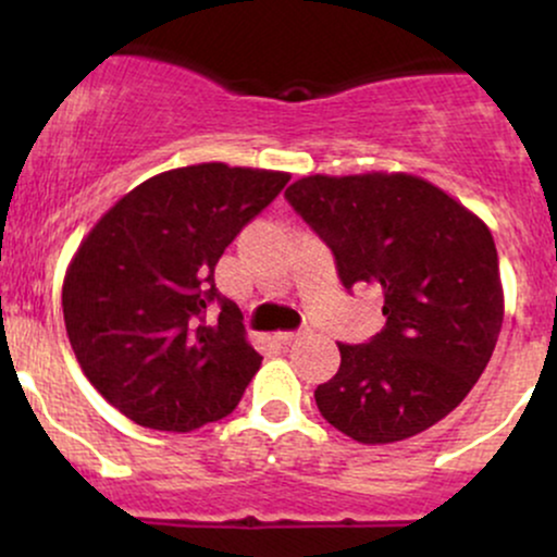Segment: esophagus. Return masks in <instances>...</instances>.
<instances>
[{
	"mask_svg": "<svg viewBox=\"0 0 557 557\" xmlns=\"http://www.w3.org/2000/svg\"><path fill=\"white\" fill-rule=\"evenodd\" d=\"M298 337H300V332H290V330H287V332H274V341L283 343V345L298 341Z\"/></svg>",
	"mask_w": 557,
	"mask_h": 557,
	"instance_id": "obj_1",
	"label": "esophagus"
}]
</instances>
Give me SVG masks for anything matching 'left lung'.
<instances>
[{"label":"left lung","mask_w":557,"mask_h":557,"mask_svg":"<svg viewBox=\"0 0 557 557\" xmlns=\"http://www.w3.org/2000/svg\"><path fill=\"white\" fill-rule=\"evenodd\" d=\"M330 246L341 283L382 293V327L341 348L314 389L319 413L356 443L430 430L487 369L503 327V283L490 227L437 185L406 172L309 175L285 190Z\"/></svg>","instance_id":"8db88e82"}]
</instances>
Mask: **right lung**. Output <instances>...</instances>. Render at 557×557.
Returning <instances> with one entry per match:
<instances>
[{"mask_svg": "<svg viewBox=\"0 0 557 557\" xmlns=\"http://www.w3.org/2000/svg\"><path fill=\"white\" fill-rule=\"evenodd\" d=\"M287 181L222 162L159 172L83 238L62 285L67 337L88 382L131 421L190 432L238 406L261 356L214 267Z\"/></svg>", "mask_w": 557, "mask_h": 557, "instance_id": "add662e5", "label": "right lung"}]
</instances>
